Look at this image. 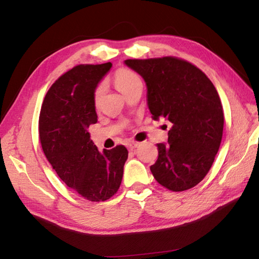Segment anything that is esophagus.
I'll list each match as a JSON object with an SVG mask.
<instances>
[{"instance_id":"esophagus-1","label":"esophagus","mask_w":259,"mask_h":259,"mask_svg":"<svg viewBox=\"0 0 259 259\" xmlns=\"http://www.w3.org/2000/svg\"><path fill=\"white\" fill-rule=\"evenodd\" d=\"M126 146H128L129 150H135V148L138 147V143L137 142H129L128 144H126Z\"/></svg>"}]
</instances>
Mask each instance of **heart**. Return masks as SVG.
<instances>
[{
    "instance_id": "b5f03b06",
    "label": "heart",
    "mask_w": 259,
    "mask_h": 259,
    "mask_svg": "<svg viewBox=\"0 0 259 259\" xmlns=\"http://www.w3.org/2000/svg\"><path fill=\"white\" fill-rule=\"evenodd\" d=\"M114 85L116 87V89L120 91L121 94L124 96L128 95L131 90L135 89L137 87H142L143 82L142 78L137 73L130 68H120L114 73L113 76ZM104 88L102 84H98L94 90V104L97 106L100 103V98H102Z\"/></svg>"
}]
</instances>
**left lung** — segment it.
<instances>
[{"label": "left lung", "mask_w": 259, "mask_h": 259, "mask_svg": "<svg viewBox=\"0 0 259 259\" xmlns=\"http://www.w3.org/2000/svg\"><path fill=\"white\" fill-rule=\"evenodd\" d=\"M124 64L146 82L153 119L172 124L168 144H157L153 176L170 191L190 190L208 174L221 146L224 112L216 88L200 68L176 57Z\"/></svg>", "instance_id": "obj_1"}]
</instances>
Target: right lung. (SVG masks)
I'll list each match as a JSON object with an SVG mask.
<instances>
[{
  "mask_svg": "<svg viewBox=\"0 0 259 259\" xmlns=\"http://www.w3.org/2000/svg\"><path fill=\"white\" fill-rule=\"evenodd\" d=\"M111 63L77 65L63 74L43 100L38 133L42 150L68 187L83 198L106 201L119 190L128 150L99 152L88 128L97 122L94 90Z\"/></svg>",
  "mask_w": 259,
  "mask_h": 259,
  "instance_id": "1",
  "label": "right lung"
}]
</instances>
